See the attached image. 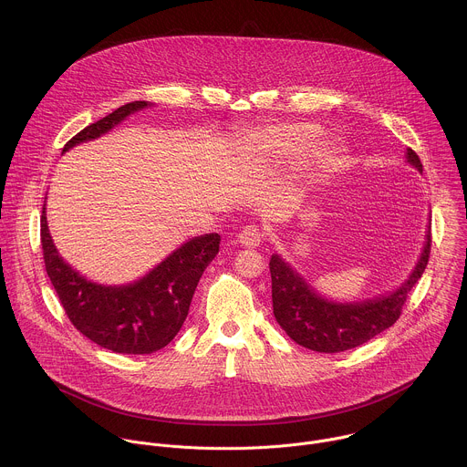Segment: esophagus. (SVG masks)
I'll list each match as a JSON object with an SVG mask.
<instances>
[{
	"instance_id": "34e87169",
	"label": "esophagus",
	"mask_w": 467,
	"mask_h": 467,
	"mask_svg": "<svg viewBox=\"0 0 467 467\" xmlns=\"http://www.w3.org/2000/svg\"><path fill=\"white\" fill-rule=\"evenodd\" d=\"M237 241L244 248H257L261 244V241H263V234H261V230L257 226L250 224V226H244L241 230V234L237 235Z\"/></svg>"
}]
</instances>
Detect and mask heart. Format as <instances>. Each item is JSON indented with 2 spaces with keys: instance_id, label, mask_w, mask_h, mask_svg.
Masks as SVG:
<instances>
[{
  "instance_id": "b5f03b06",
  "label": "heart",
  "mask_w": 467,
  "mask_h": 467,
  "mask_svg": "<svg viewBox=\"0 0 467 467\" xmlns=\"http://www.w3.org/2000/svg\"><path fill=\"white\" fill-rule=\"evenodd\" d=\"M320 133L313 124H273L250 138L254 154L265 161L284 163L300 156L298 169L313 176H333L345 163L339 141H322L307 149Z\"/></svg>"
}]
</instances>
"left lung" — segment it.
<instances>
[{
    "instance_id": "8db88e82",
    "label": "left lung",
    "mask_w": 467,
    "mask_h": 467,
    "mask_svg": "<svg viewBox=\"0 0 467 467\" xmlns=\"http://www.w3.org/2000/svg\"><path fill=\"white\" fill-rule=\"evenodd\" d=\"M404 156L422 174L419 156L411 149H406ZM430 248L428 221L419 259L400 287L354 302H337L320 295L295 267L275 254L269 261L273 315L285 334L306 348L331 354L359 347L396 324L408 293L426 269Z\"/></svg>"
}]
</instances>
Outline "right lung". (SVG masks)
Returning <instances> with one entry per match:
<instances>
[{
	"instance_id": "obj_1",
	"label": "right lung",
	"mask_w": 467,
	"mask_h": 467,
	"mask_svg": "<svg viewBox=\"0 0 467 467\" xmlns=\"http://www.w3.org/2000/svg\"><path fill=\"white\" fill-rule=\"evenodd\" d=\"M152 106L136 100L115 109L75 134L63 152L109 133L130 115ZM219 234L192 237L138 280L119 285L99 284L80 275L61 257L48 230L47 201L43 204L45 266L69 322L97 345L120 354L156 352L180 333L201 275L219 252Z\"/></svg>"
}]
</instances>
